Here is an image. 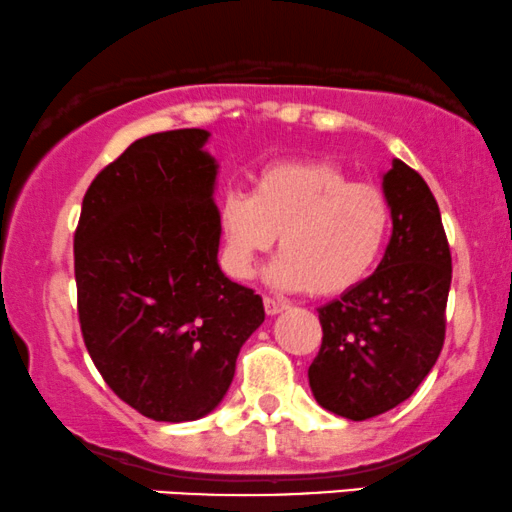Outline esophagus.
Here are the masks:
<instances>
[{
  "instance_id": "34e87169",
  "label": "esophagus",
  "mask_w": 512,
  "mask_h": 512,
  "mask_svg": "<svg viewBox=\"0 0 512 512\" xmlns=\"http://www.w3.org/2000/svg\"><path fill=\"white\" fill-rule=\"evenodd\" d=\"M283 310H286V305L279 303V300H274V298H264V312H267L269 317L281 315Z\"/></svg>"
}]
</instances>
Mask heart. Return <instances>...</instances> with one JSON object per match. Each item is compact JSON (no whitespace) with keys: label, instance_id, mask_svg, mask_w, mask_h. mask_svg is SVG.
Masks as SVG:
<instances>
[{"label":"heart","instance_id":"1","mask_svg":"<svg viewBox=\"0 0 512 512\" xmlns=\"http://www.w3.org/2000/svg\"><path fill=\"white\" fill-rule=\"evenodd\" d=\"M219 229L231 276L252 279L257 260L281 236L267 281L281 291L334 298L360 286L379 264L391 205L379 186L353 181L334 162L281 159L257 171L250 195H224Z\"/></svg>","mask_w":512,"mask_h":512}]
</instances>
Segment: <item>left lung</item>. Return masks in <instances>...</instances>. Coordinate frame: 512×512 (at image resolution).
<instances>
[{
    "instance_id": "obj_1",
    "label": "left lung",
    "mask_w": 512,
    "mask_h": 512,
    "mask_svg": "<svg viewBox=\"0 0 512 512\" xmlns=\"http://www.w3.org/2000/svg\"><path fill=\"white\" fill-rule=\"evenodd\" d=\"M393 231L384 260L353 291L319 307L322 348L307 377L322 408L362 422L408 400L446 336L451 250L424 178L393 159L381 174Z\"/></svg>"
}]
</instances>
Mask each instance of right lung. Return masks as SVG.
Instances as JSON below:
<instances>
[{"instance_id":"add662e5","label":"right lung","mask_w":512,"mask_h":512,"mask_svg":"<svg viewBox=\"0 0 512 512\" xmlns=\"http://www.w3.org/2000/svg\"><path fill=\"white\" fill-rule=\"evenodd\" d=\"M209 131L147 135L83 197L76 255L85 348L123 403L193 422L229 391L264 305L219 267V164Z\"/></svg>"}]
</instances>
